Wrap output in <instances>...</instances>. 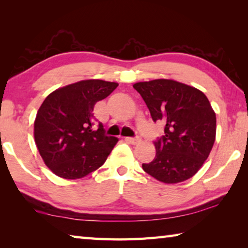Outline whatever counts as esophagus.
Instances as JSON below:
<instances>
[{"instance_id": "34e87169", "label": "esophagus", "mask_w": 248, "mask_h": 248, "mask_svg": "<svg viewBox=\"0 0 248 248\" xmlns=\"http://www.w3.org/2000/svg\"><path fill=\"white\" fill-rule=\"evenodd\" d=\"M125 141H127L128 143H130V144L137 145V144L140 143L141 139H140V138H125Z\"/></svg>"}]
</instances>
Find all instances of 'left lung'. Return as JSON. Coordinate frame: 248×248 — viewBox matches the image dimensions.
I'll list each match as a JSON object with an SVG mask.
<instances>
[{
	"instance_id": "8db88e82",
	"label": "left lung",
	"mask_w": 248,
	"mask_h": 248,
	"mask_svg": "<svg viewBox=\"0 0 248 248\" xmlns=\"http://www.w3.org/2000/svg\"><path fill=\"white\" fill-rule=\"evenodd\" d=\"M133 87L154 123L165 124L164 136L154 141L156 155L142 169L165 184L192 177L216 140V114L207 96L195 87L165 78L139 82Z\"/></svg>"
}]
</instances>
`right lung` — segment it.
Returning a JSON list of instances; mask_svg holds the SVG:
<instances>
[{
	"label": "right lung",
	"instance_id": "obj_1",
	"mask_svg": "<svg viewBox=\"0 0 248 248\" xmlns=\"http://www.w3.org/2000/svg\"><path fill=\"white\" fill-rule=\"evenodd\" d=\"M118 84L85 79L56 90L37 112L33 136L45 164L65 179H78L102 166L118 139L105 134L102 124L94 130L95 104Z\"/></svg>",
	"mask_w": 248,
	"mask_h": 248
}]
</instances>
